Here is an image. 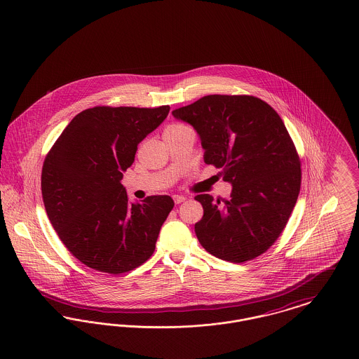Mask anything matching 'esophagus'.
Returning <instances> with one entry per match:
<instances>
[{
  "instance_id": "esophagus-1",
  "label": "esophagus",
  "mask_w": 359,
  "mask_h": 359,
  "mask_svg": "<svg viewBox=\"0 0 359 359\" xmlns=\"http://www.w3.org/2000/svg\"><path fill=\"white\" fill-rule=\"evenodd\" d=\"M187 198L186 196H183V195H173V202L176 203V205H179V203H182V202H184Z\"/></svg>"
}]
</instances>
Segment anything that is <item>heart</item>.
Masks as SVG:
<instances>
[{
	"mask_svg": "<svg viewBox=\"0 0 359 359\" xmlns=\"http://www.w3.org/2000/svg\"><path fill=\"white\" fill-rule=\"evenodd\" d=\"M184 128H189V127L183 126V125H170V126L165 128L164 134H175V133H179V131L184 130Z\"/></svg>",
	"mask_w": 359,
	"mask_h": 359,
	"instance_id": "heart-1",
	"label": "heart"
}]
</instances>
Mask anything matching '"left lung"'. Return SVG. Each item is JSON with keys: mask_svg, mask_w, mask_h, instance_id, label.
Returning a JSON list of instances; mask_svg holds the SVG:
<instances>
[{"mask_svg": "<svg viewBox=\"0 0 359 359\" xmlns=\"http://www.w3.org/2000/svg\"><path fill=\"white\" fill-rule=\"evenodd\" d=\"M195 128L203 160L232 184L224 203L196 195L203 217L195 224L202 247L241 263L266 252L285 229L301 187L294 144L274 108L253 96L209 95L172 111Z\"/></svg>", "mask_w": 359, "mask_h": 359, "instance_id": "left-lung-1", "label": "left lung"}]
</instances>
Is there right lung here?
Instances as JSON below:
<instances>
[{"mask_svg": "<svg viewBox=\"0 0 359 359\" xmlns=\"http://www.w3.org/2000/svg\"><path fill=\"white\" fill-rule=\"evenodd\" d=\"M169 106L95 107L76 115L48 151L43 203L70 253L85 266L122 274L145 263L173 201L130 202L121 180L137 147L160 126Z\"/></svg>", "mask_w": 359, "mask_h": 359, "instance_id": "right-lung-1", "label": "right lung"}]
</instances>
